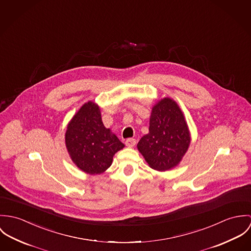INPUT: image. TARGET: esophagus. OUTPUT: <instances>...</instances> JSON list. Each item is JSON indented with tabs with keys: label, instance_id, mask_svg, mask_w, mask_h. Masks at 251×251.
<instances>
[{
	"label": "esophagus",
	"instance_id": "34e87169",
	"mask_svg": "<svg viewBox=\"0 0 251 251\" xmlns=\"http://www.w3.org/2000/svg\"><path fill=\"white\" fill-rule=\"evenodd\" d=\"M125 143L128 147H134L137 143V140L135 139H128L125 141Z\"/></svg>",
	"mask_w": 251,
	"mask_h": 251
}]
</instances>
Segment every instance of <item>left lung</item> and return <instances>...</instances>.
Instances as JSON below:
<instances>
[{
    "instance_id": "obj_1",
    "label": "left lung",
    "mask_w": 251,
    "mask_h": 251,
    "mask_svg": "<svg viewBox=\"0 0 251 251\" xmlns=\"http://www.w3.org/2000/svg\"><path fill=\"white\" fill-rule=\"evenodd\" d=\"M191 139L188 123L179 105L165 97L152 107L149 132L139 139L138 150L151 168L167 171L180 164Z\"/></svg>"
}]
</instances>
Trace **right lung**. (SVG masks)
I'll return each instance as SVG.
<instances>
[{
    "label": "right lung",
    "mask_w": 251,
    "mask_h": 251,
    "mask_svg": "<svg viewBox=\"0 0 251 251\" xmlns=\"http://www.w3.org/2000/svg\"><path fill=\"white\" fill-rule=\"evenodd\" d=\"M65 146L74 165L89 175L105 172L113 156L124 148L111 129L103 124L100 107L88 101L67 124Z\"/></svg>",
    "instance_id": "obj_1"
}]
</instances>
